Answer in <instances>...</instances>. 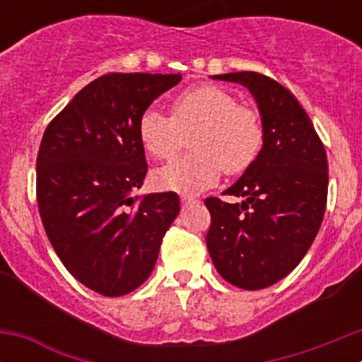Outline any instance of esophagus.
Returning <instances> with one entry per match:
<instances>
[{
	"mask_svg": "<svg viewBox=\"0 0 362 362\" xmlns=\"http://www.w3.org/2000/svg\"><path fill=\"white\" fill-rule=\"evenodd\" d=\"M181 203H183V209H187V206H190V204H196L197 199L196 197L185 196V197H181Z\"/></svg>",
	"mask_w": 362,
	"mask_h": 362,
	"instance_id": "esophagus-1",
	"label": "esophagus"
}]
</instances>
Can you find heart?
Listing matches in <instances>:
<instances>
[{
  "instance_id": "heart-1",
  "label": "heart",
  "mask_w": 362,
  "mask_h": 362,
  "mask_svg": "<svg viewBox=\"0 0 362 362\" xmlns=\"http://www.w3.org/2000/svg\"><path fill=\"white\" fill-rule=\"evenodd\" d=\"M194 153L153 172L163 190L197 194L226 174H243L264 145V124L255 108L239 103L238 95L217 85L187 88L172 101V117L146 110L139 119V139L153 159H172L192 136Z\"/></svg>"
}]
</instances>
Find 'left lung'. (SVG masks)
<instances>
[{
  "label": "left lung",
  "instance_id": "8db88e82",
  "mask_svg": "<svg viewBox=\"0 0 362 362\" xmlns=\"http://www.w3.org/2000/svg\"><path fill=\"white\" fill-rule=\"evenodd\" d=\"M212 78L250 90L264 124V145L254 165L225 190L243 203L204 201L212 217L206 246L223 279L261 290L288 276L321 228L328 197L326 150L288 88L257 72Z\"/></svg>",
  "mask_w": 362,
  "mask_h": 362
}]
</instances>
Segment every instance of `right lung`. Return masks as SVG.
Instances as JSON below:
<instances>
[{"label":"right lung","mask_w":362,"mask_h":362,"mask_svg":"<svg viewBox=\"0 0 362 362\" xmlns=\"http://www.w3.org/2000/svg\"><path fill=\"white\" fill-rule=\"evenodd\" d=\"M181 74H105L47 127L36 159L45 232L86 288L119 297L141 286L179 214L175 192L132 197L148 165L139 119Z\"/></svg>","instance_id":"right-lung-1"}]
</instances>
